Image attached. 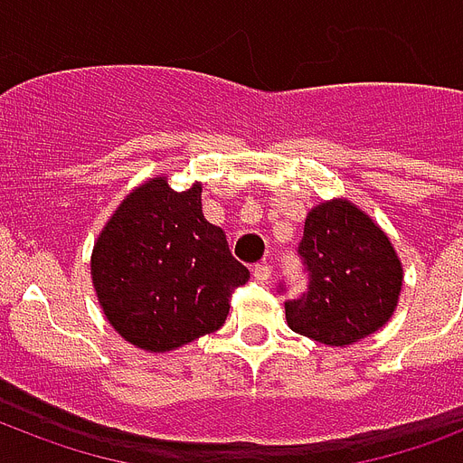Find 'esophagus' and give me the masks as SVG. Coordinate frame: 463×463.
Wrapping results in <instances>:
<instances>
[{
    "label": "esophagus",
    "mask_w": 463,
    "mask_h": 463,
    "mask_svg": "<svg viewBox=\"0 0 463 463\" xmlns=\"http://www.w3.org/2000/svg\"><path fill=\"white\" fill-rule=\"evenodd\" d=\"M252 274L260 283H269V281H271V274H274V269L269 267V264H257V267L252 269Z\"/></svg>",
    "instance_id": "esophagus-1"
}]
</instances>
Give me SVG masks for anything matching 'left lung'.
Wrapping results in <instances>:
<instances>
[{
	"label": "left lung",
	"instance_id": "8db88e82",
	"mask_svg": "<svg viewBox=\"0 0 463 463\" xmlns=\"http://www.w3.org/2000/svg\"><path fill=\"white\" fill-rule=\"evenodd\" d=\"M298 254L307 269V290L286 300L296 334L326 345H351L394 315L403 269L380 225L345 199L307 213Z\"/></svg>",
	"mask_w": 463,
	"mask_h": 463
}]
</instances>
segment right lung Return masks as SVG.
<instances>
[{"label":"right lung","mask_w":463,"mask_h":463,"mask_svg":"<svg viewBox=\"0 0 463 463\" xmlns=\"http://www.w3.org/2000/svg\"><path fill=\"white\" fill-rule=\"evenodd\" d=\"M90 276L112 329L137 348L165 353L221 329L250 271L203 218L202 184L175 192L154 177L105 223Z\"/></svg>","instance_id":"add662e5"}]
</instances>
